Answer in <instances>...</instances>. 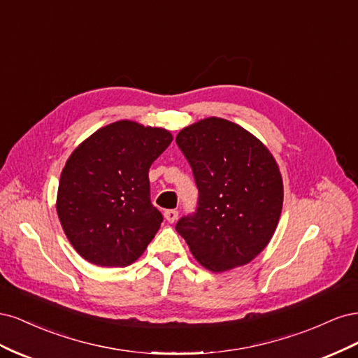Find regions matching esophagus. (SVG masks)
<instances>
[{
    "instance_id": "obj_1",
    "label": "esophagus",
    "mask_w": 358,
    "mask_h": 358,
    "mask_svg": "<svg viewBox=\"0 0 358 358\" xmlns=\"http://www.w3.org/2000/svg\"><path fill=\"white\" fill-rule=\"evenodd\" d=\"M178 215H179L178 210L170 209V210H166V212H164V218H166L169 222H175V221L178 220Z\"/></svg>"
}]
</instances>
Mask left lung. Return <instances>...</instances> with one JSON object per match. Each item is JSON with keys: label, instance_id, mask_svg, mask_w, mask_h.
<instances>
[{"label": "left lung", "instance_id": "obj_1", "mask_svg": "<svg viewBox=\"0 0 358 358\" xmlns=\"http://www.w3.org/2000/svg\"><path fill=\"white\" fill-rule=\"evenodd\" d=\"M192 167L199 209L176 231L213 273L251 263L272 239L282 212L284 183L267 146L243 127L204 117L176 136Z\"/></svg>", "mask_w": 358, "mask_h": 358}]
</instances>
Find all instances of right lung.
<instances>
[{
  "instance_id": "obj_1",
  "label": "right lung",
  "mask_w": 358,
  "mask_h": 358,
  "mask_svg": "<svg viewBox=\"0 0 358 358\" xmlns=\"http://www.w3.org/2000/svg\"><path fill=\"white\" fill-rule=\"evenodd\" d=\"M171 140L166 128L122 119L73 150L61 171L57 213L86 262L125 267L143 255L162 222L150 203L148 173Z\"/></svg>"
}]
</instances>
